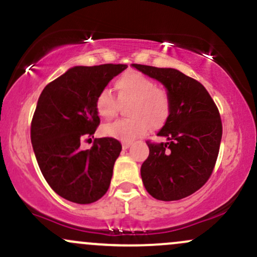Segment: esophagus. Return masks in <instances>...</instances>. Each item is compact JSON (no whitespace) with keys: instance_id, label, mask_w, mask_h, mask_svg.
I'll return each mask as SVG.
<instances>
[{"instance_id":"esophagus-1","label":"esophagus","mask_w":257,"mask_h":257,"mask_svg":"<svg viewBox=\"0 0 257 257\" xmlns=\"http://www.w3.org/2000/svg\"><path fill=\"white\" fill-rule=\"evenodd\" d=\"M130 146H131V143H130V142H122V148H123V150H127Z\"/></svg>"}]
</instances>
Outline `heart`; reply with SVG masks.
Segmentation results:
<instances>
[{"label": "heart", "mask_w": 257, "mask_h": 257, "mask_svg": "<svg viewBox=\"0 0 257 257\" xmlns=\"http://www.w3.org/2000/svg\"><path fill=\"white\" fill-rule=\"evenodd\" d=\"M117 99L109 90H101L96 95L94 105L98 115L110 120L117 114L118 101L127 103L131 117L117 120L106 125L103 134L111 139L132 142L150 131L151 127L159 128L167 122L172 111L169 93L156 85L153 79L137 71H127L115 81Z\"/></svg>", "instance_id": "obj_1"}]
</instances>
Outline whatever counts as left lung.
<instances>
[{"instance_id": "obj_1", "label": "left lung", "mask_w": 257, "mask_h": 257, "mask_svg": "<svg viewBox=\"0 0 257 257\" xmlns=\"http://www.w3.org/2000/svg\"><path fill=\"white\" fill-rule=\"evenodd\" d=\"M165 85L172 111L158 136L147 141L150 156L141 167L148 194L161 201H178L203 186L212 175L222 140V120L213 99L196 79L174 68L132 63Z\"/></svg>"}]
</instances>
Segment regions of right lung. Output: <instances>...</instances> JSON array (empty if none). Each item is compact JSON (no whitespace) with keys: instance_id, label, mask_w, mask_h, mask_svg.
Segmentation results:
<instances>
[{"instance_id":"obj_1","label":"right lung","mask_w":257,"mask_h":257,"mask_svg":"<svg viewBox=\"0 0 257 257\" xmlns=\"http://www.w3.org/2000/svg\"><path fill=\"white\" fill-rule=\"evenodd\" d=\"M127 65L76 66L44 88L30 125L35 158L50 187L74 203H92L110 186L121 143L95 139L90 150L81 143L100 123L96 95Z\"/></svg>"}]
</instances>
